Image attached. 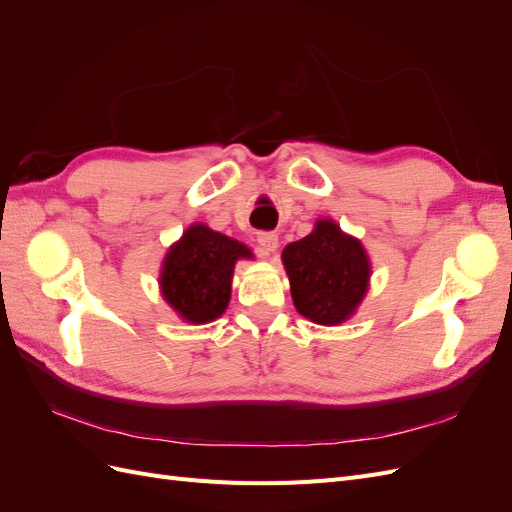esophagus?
<instances>
[{"label": "esophagus", "instance_id": "obj_1", "mask_svg": "<svg viewBox=\"0 0 512 512\" xmlns=\"http://www.w3.org/2000/svg\"><path fill=\"white\" fill-rule=\"evenodd\" d=\"M256 241H258V245H260V250L265 252L267 256L273 254V252L277 250V245H280V239H277L275 232H260Z\"/></svg>", "mask_w": 512, "mask_h": 512}]
</instances>
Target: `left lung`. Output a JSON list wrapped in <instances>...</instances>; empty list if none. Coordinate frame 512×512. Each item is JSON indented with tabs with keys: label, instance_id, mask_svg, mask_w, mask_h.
<instances>
[{
	"label": "left lung",
	"instance_id": "left-lung-1",
	"mask_svg": "<svg viewBox=\"0 0 512 512\" xmlns=\"http://www.w3.org/2000/svg\"><path fill=\"white\" fill-rule=\"evenodd\" d=\"M297 312L324 327L346 322L367 294L371 265L359 239L333 220H318L282 252Z\"/></svg>",
	"mask_w": 512,
	"mask_h": 512
}]
</instances>
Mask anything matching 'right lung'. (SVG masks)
<instances>
[{
    "label": "right lung",
    "instance_id": "1",
    "mask_svg": "<svg viewBox=\"0 0 512 512\" xmlns=\"http://www.w3.org/2000/svg\"><path fill=\"white\" fill-rule=\"evenodd\" d=\"M252 252L235 239L194 224L170 247L160 271L164 301L190 324L220 318L230 301L232 269Z\"/></svg>",
    "mask_w": 512,
    "mask_h": 512
}]
</instances>
